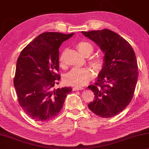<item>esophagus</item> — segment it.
Wrapping results in <instances>:
<instances>
[{"label":"esophagus","instance_id":"esophagus-1","mask_svg":"<svg viewBox=\"0 0 149 149\" xmlns=\"http://www.w3.org/2000/svg\"><path fill=\"white\" fill-rule=\"evenodd\" d=\"M84 87H73V91H77V90H83Z\"/></svg>","mask_w":149,"mask_h":149}]
</instances>
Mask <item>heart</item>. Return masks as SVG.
I'll return each instance as SVG.
<instances>
[{
	"instance_id": "obj_1",
	"label": "heart",
	"mask_w": 149,
	"mask_h": 149,
	"mask_svg": "<svg viewBox=\"0 0 149 149\" xmlns=\"http://www.w3.org/2000/svg\"><path fill=\"white\" fill-rule=\"evenodd\" d=\"M77 48H78L80 52L86 57L91 55L93 51V47L92 44L87 41H79L77 42ZM59 62L61 66L64 65L63 53L59 58ZM89 63L95 70L100 71L105 65V60L101 56H95L91 58L89 60ZM93 77V73L89 68H74L66 75L65 81L70 86L80 87L87 84Z\"/></svg>"
}]
</instances>
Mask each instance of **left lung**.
I'll return each instance as SVG.
<instances>
[{
  "mask_svg": "<svg viewBox=\"0 0 149 149\" xmlns=\"http://www.w3.org/2000/svg\"><path fill=\"white\" fill-rule=\"evenodd\" d=\"M105 53V65L97 80L88 88L95 98L88 107L103 118L115 116L131 102L138 78L136 56L131 45L117 33L108 29L81 32Z\"/></svg>",
  "mask_w": 149,
  "mask_h": 149,
  "instance_id": "obj_1",
  "label": "left lung"
}]
</instances>
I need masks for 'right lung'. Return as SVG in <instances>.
Here are the masks:
<instances>
[{
    "mask_svg": "<svg viewBox=\"0 0 149 149\" xmlns=\"http://www.w3.org/2000/svg\"><path fill=\"white\" fill-rule=\"evenodd\" d=\"M73 35L42 33L22 49L18 58L14 86L18 103L37 122H48L58 116L72 91L70 87H54L60 79L59 48Z\"/></svg>",
    "mask_w": 149,
    "mask_h": 149,
    "instance_id": "obj_1",
    "label": "right lung"
}]
</instances>
